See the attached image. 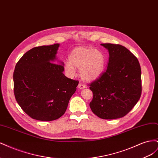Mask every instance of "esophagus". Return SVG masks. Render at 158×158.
I'll list each match as a JSON object with an SVG mask.
<instances>
[{
  "mask_svg": "<svg viewBox=\"0 0 158 158\" xmlns=\"http://www.w3.org/2000/svg\"><path fill=\"white\" fill-rule=\"evenodd\" d=\"M78 89H82L85 88V86L84 85H83L82 84H79L78 85Z\"/></svg>",
  "mask_w": 158,
  "mask_h": 158,
  "instance_id": "1",
  "label": "esophagus"
}]
</instances>
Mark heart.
Segmentation results:
<instances>
[{
    "label": "heart",
    "mask_w": 158,
    "mask_h": 158,
    "mask_svg": "<svg viewBox=\"0 0 158 158\" xmlns=\"http://www.w3.org/2000/svg\"><path fill=\"white\" fill-rule=\"evenodd\" d=\"M104 55L99 50L91 47H80L71 51L69 60L64 63L66 74L70 77L76 74V68L79 69L81 78L86 82H92L99 78L105 69Z\"/></svg>",
    "instance_id": "heart-1"
}]
</instances>
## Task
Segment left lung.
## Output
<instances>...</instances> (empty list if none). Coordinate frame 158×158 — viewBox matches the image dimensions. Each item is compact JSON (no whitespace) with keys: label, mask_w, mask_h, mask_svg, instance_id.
I'll use <instances>...</instances> for the list:
<instances>
[{"label":"left lung","mask_w":158,"mask_h":158,"mask_svg":"<svg viewBox=\"0 0 158 158\" xmlns=\"http://www.w3.org/2000/svg\"><path fill=\"white\" fill-rule=\"evenodd\" d=\"M101 45L109 51L107 69L90 84L94 96L89 107L101 118H121L140 98V65L136 57L125 47L111 44Z\"/></svg>","instance_id":"8db88e82"}]
</instances>
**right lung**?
Returning <instances> with one entry per match:
<instances>
[{
	"mask_svg": "<svg viewBox=\"0 0 158 158\" xmlns=\"http://www.w3.org/2000/svg\"><path fill=\"white\" fill-rule=\"evenodd\" d=\"M59 44L36 47L18 60L13 74L14 95L19 106L33 119L54 121L63 115L78 81L63 74L58 61Z\"/></svg>",
	"mask_w": 158,
	"mask_h": 158,
	"instance_id": "right-lung-1",
	"label": "right lung"
}]
</instances>
